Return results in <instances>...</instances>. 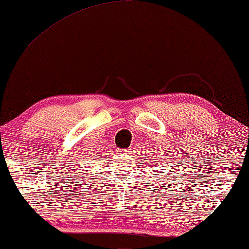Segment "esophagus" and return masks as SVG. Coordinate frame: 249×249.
<instances>
[{
	"instance_id": "esophagus-1",
	"label": "esophagus",
	"mask_w": 249,
	"mask_h": 249,
	"mask_svg": "<svg viewBox=\"0 0 249 249\" xmlns=\"http://www.w3.org/2000/svg\"><path fill=\"white\" fill-rule=\"evenodd\" d=\"M119 154H121V155L129 154V150L128 149H119Z\"/></svg>"
}]
</instances>
